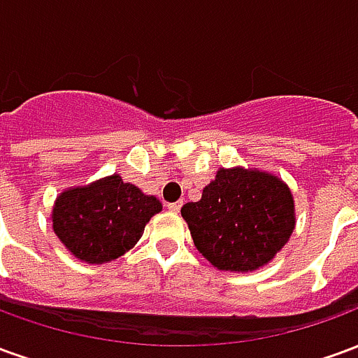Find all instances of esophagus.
<instances>
[{"label":"esophagus","instance_id":"obj_1","mask_svg":"<svg viewBox=\"0 0 358 358\" xmlns=\"http://www.w3.org/2000/svg\"><path fill=\"white\" fill-rule=\"evenodd\" d=\"M180 207H182V203H169V205H166V209L171 210V213H178L180 210Z\"/></svg>","mask_w":358,"mask_h":358}]
</instances>
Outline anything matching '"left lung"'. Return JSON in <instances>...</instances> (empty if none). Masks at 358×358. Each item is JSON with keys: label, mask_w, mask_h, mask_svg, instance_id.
I'll return each mask as SVG.
<instances>
[{"label": "left lung", "mask_w": 358, "mask_h": 358, "mask_svg": "<svg viewBox=\"0 0 358 358\" xmlns=\"http://www.w3.org/2000/svg\"><path fill=\"white\" fill-rule=\"evenodd\" d=\"M182 217L197 251L230 272H253L274 261L297 222L284 180L245 166L218 169L201 199L182 207Z\"/></svg>", "instance_id": "1"}]
</instances>
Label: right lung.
Instances as JSON below:
<instances>
[{
  "mask_svg": "<svg viewBox=\"0 0 358 358\" xmlns=\"http://www.w3.org/2000/svg\"><path fill=\"white\" fill-rule=\"evenodd\" d=\"M161 210L163 203L155 195L110 174L61 192L51 209V224L71 255L82 263L103 264L128 253Z\"/></svg>",
  "mask_w": 358,
  "mask_h": 358,
  "instance_id": "add662e5",
  "label": "right lung"
}]
</instances>
